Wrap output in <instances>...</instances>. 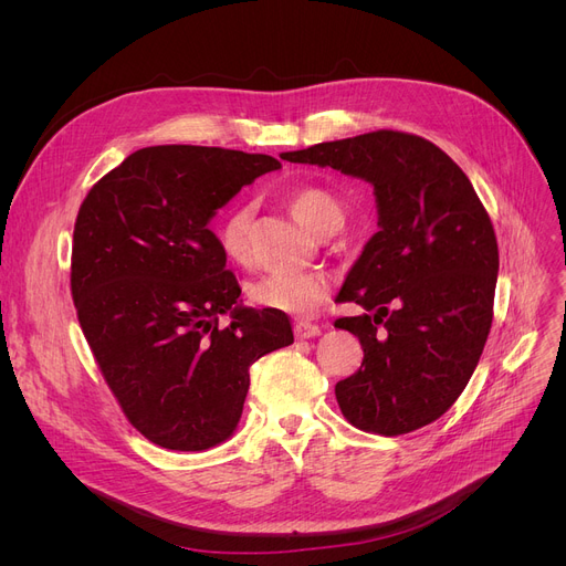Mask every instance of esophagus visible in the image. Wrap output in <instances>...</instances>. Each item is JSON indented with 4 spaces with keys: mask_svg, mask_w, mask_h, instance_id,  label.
<instances>
[{
    "mask_svg": "<svg viewBox=\"0 0 566 566\" xmlns=\"http://www.w3.org/2000/svg\"><path fill=\"white\" fill-rule=\"evenodd\" d=\"M293 333L298 339H312L321 335V325L312 323V321H295L293 323Z\"/></svg>",
    "mask_w": 566,
    "mask_h": 566,
    "instance_id": "obj_1",
    "label": "esophagus"
}]
</instances>
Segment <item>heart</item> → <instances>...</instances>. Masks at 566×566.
I'll use <instances>...</instances> for the list:
<instances>
[{
	"instance_id": "1",
	"label": "heart",
	"mask_w": 566,
	"mask_h": 566,
	"mask_svg": "<svg viewBox=\"0 0 566 566\" xmlns=\"http://www.w3.org/2000/svg\"><path fill=\"white\" fill-rule=\"evenodd\" d=\"M289 208L301 224L323 235L344 224L342 201L321 186H303L289 195ZM252 206L238 203L220 220L216 235L222 254L231 263H245L250 254ZM250 301L259 307L291 316H310L328 295V280L321 273H275L263 275L248 286Z\"/></svg>"
}]
</instances>
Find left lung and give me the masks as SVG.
I'll return each instance as SVG.
<instances>
[{"label": "left lung", "instance_id": "8db88e82", "mask_svg": "<svg viewBox=\"0 0 566 566\" xmlns=\"http://www.w3.org/2000/svg\"><path fill=\"white\" fill-rule=\"evenodd\" d=\"M374 186L378 231L337 295L365 314L335 328L365 360L335 385L344 418L399 436L436 422L480 363L497 282V241L470 178L424 137L376 130L282 154Z\"/></svg>", "mask_w": 566, "mask_h": 566}]
</instances>
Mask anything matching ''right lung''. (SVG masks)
<instances>
[{"label": "right lung", "instance_id": "obj_1", "mask_svg": "<svg viewBox=\"0 0 566 566\" xmlns=\"http://www.w3.org/2000/svg\"><path fill=\"white\" fill-rule=\"evenodd\" d=\"M280 167L218 146H146L80 206L71 293L82 333L128 422L165 450L227 440L252 363L293 344L284 312L238 303L241 286L208 229L243 186Z\"/></svg>", "mask_w": 566, "mask_h": 566}]
</instances>
